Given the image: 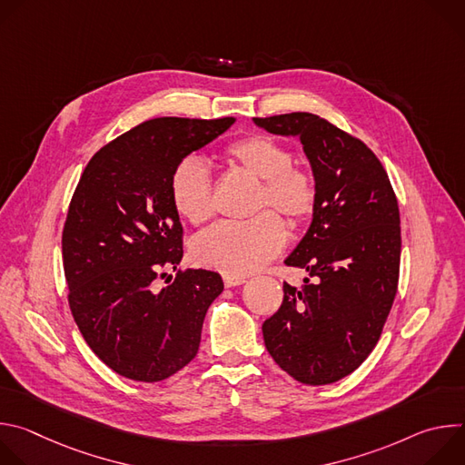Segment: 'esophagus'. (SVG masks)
<instances>
[{
  "label": "esophagus",
  "instance_id": "obj_1",
  "mask_svg": "<svg viewBox=\"0 0 465 465\" xmlns=\"http://www.w3.org/2000/svg\"><path fill=\"white\" fill-rule=\"evenodd\" d=\"M224 280V285L230 289V287H237V285H242L246 282L244 276H235V274H224L223 276Z\"/></svg>",
  "mask_w": 465,
  "mask_h": 465
}]
</instances>
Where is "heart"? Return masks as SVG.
<instances>
[{
  "label": "heart",
  "instance_id": "1",
  "mask_svg": "<svg viewBox=\"0 0 465 465\" xmlns=\"http://www.w3.org/2000/svg\"><path fill=\"white\" fill-rule=\"evenodd\" d=\"M228 156L262 180L250 221H224L204 232L193 244V257L203 267L224 274H250L282 253L287 244V226L305 224L318 206L314 176L292 165L289 147L269 134H248L232 142ZM171 201L180 217L203 224L213 215V178L208 163L196 154L183 156L169 180Z\"/></svg>",
  "mask_w": 465,
  "mask_h": 465
}]
</instances>
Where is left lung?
I'll return each instance as SVG.
<instances>
[{"label": "left lung", "instance_id": "8db88e82", "mask_svg": "<svg viewBox=\"0 0 465 465\" xmlns=\"http://www.w3.org/2000/svg\"><path fill=\"white\" fill-rule=\"evenodd\" d=\"M253 121L298 136L318 185L311 228L285 259L309 278L300 289L283 282V303L262 323L264 346L296 381L337 382L368 359L390 314L400 283V204L379 158L346 130L309 112Z\"/></svg>", "mask_w": 465, "mask_h": 465}]
</instances>
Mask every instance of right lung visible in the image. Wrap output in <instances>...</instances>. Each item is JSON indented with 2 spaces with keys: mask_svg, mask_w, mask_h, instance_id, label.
Returning a JSON list of instances; mask_svg holds the SVG:
<instances>
[{
  "mask_svg": "<svg viewBox=\"0 0 465 465\" xmlns=\"http://www.w3.org/2000/svg\"><path fill=\"white\" fill-rule=\"evenodd\" d=\"M233 121L149 119L101 147L75 187L62 230L68 303L92 351L126 379L163 381L201 346L224 283L212 271L178 269L183 230L169 180ZM169 268L175 280L158 292L153 282Z\"/></svg>",
  "mask_w": 465,
  "mask_h": 465,
  "instance_id": "right-lung-1",
  "label": "right lung"
}]
</instances>
